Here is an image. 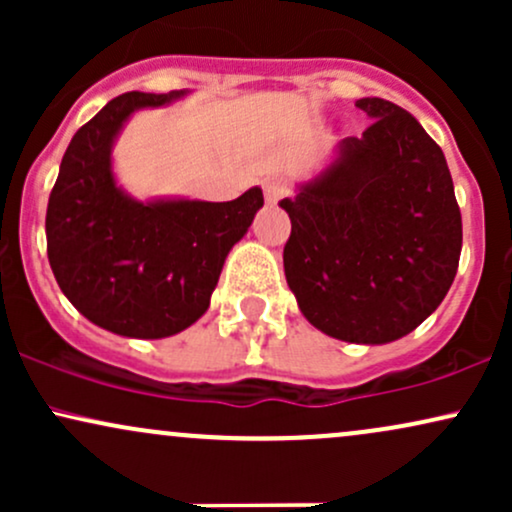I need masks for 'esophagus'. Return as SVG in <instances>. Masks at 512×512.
Here are the masks:
<instances>
[{
	"instance_id": "obj_1",
	"label": "esophagus",
	"mask_w": 512,
	"mask_h": 512,
	"mask_svg": "<svg viewBox=\"0 0 512 512\" xmlns=\"http://www.w3.org/2000/svg\"><path fill=\"white\" fill-rule=\"evenodd\" d=\"M262 187H264V197H267V202H272V204H276L279 199H284L286 195H289V185H286L281 178H267Z\"/></svg>"
}]
</instances>
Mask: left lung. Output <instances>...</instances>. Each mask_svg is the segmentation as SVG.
Here are the masks:
<instances>
[{"instance_id":"1","label":"left lung","mask_w":512,"mask_h":512,"mask_svg":"<svg viewBox=\"0 0 512 512\" xmlns=\"http://www.w3.org/2000/svg\"><path fill=\"white\" fill-rule=\"evenodd\" d=\"M370 120L337 158L281 199L291 219L284 272L320 332L387 344L438 308L457 274L462 216L443 151L385 98L356 101Z\"/></svg>"}]
</instances>
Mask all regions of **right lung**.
<instances>
[{"instance_id":"add662e5","label":"right lung","mask_w":512,"mask_h":512,"mask_svg":"<svg viewBox=\"0 0 512 512\" xmlns=\"http://www.w3.org/2000/svg\"><path fill=\"white\" fill-rule=\"evenodd\" d=\"M180 96L113 98L74 134L50 192L52 274L81 315L122 337L163 339L207 313L228 252L264 204L260 187L233 202H137L115 185L110 149L127 117Z\"/></svg>"}]
</instances>
